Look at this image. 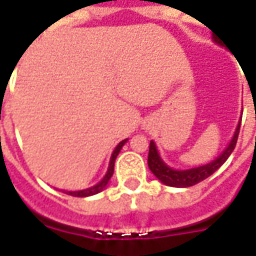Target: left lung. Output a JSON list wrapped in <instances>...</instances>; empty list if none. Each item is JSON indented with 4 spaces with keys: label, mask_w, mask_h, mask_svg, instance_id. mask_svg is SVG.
Masks as SVG:
<instances>
[{
    "label": "left lung",
    "mask_w": 256,
    "mask_h": 256,
    "mask_svg": "<svg viewBox=\"0 0 256 256\" xmlns=\"http://www.w3.org/2000/svg\"><path fill=\"white\" fill-rule=\"evenodd\" d=\"M240 126H241V122L236 126V134H234V136H232V140L230 142L227 149L216 160H212L208 164H204V166L188 169V170H174V169H170L169 166H166L164 164V160L160 159L159 154H158L155 142L150 140L148 155L149 169L166 186H172V188H190V186H194L197 183L203 182L204 179H207L208 176H212V173L216 172L221 164L227 160L228 156L232 154V150H234L236 145L238 135H240Z\"/></svg>",
    "instance_id": "8db88e82"
}]
</instances>
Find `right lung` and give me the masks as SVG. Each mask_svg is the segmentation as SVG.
Returning a JSON list of instances; mask_svg holds the SVG:
<instances>
[{"mask_svg":"<svg viewBox=\"0 0 256 256\" xmlns=\"http://www.w3.org/2000/svg\"><path fill=\"white\" fill-rule=\"evenodd\" d=\"M125 142H126V140H121V142L116 145V148L114 149L112 156H111V160H110V166H108L107 174L104 176V179L101 180L100 183H97L96 186H92V188H86V190H80V192H66V193H68V194H70V196H74V197H87V196H92V194H97V193H100L101 190L107 186L108 180L111 179V176H112V173H114V162H116V156H118V154H120L121 148L124 146Z\"/></svg>","mask_w":256,"mask_h":256,"instance_id":"right-lung-1","label":"right lung"}]
</instances>
